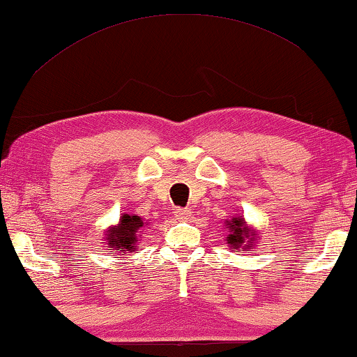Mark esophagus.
Returning <instances> with one entry per match:
<instances>
[{"label": "esophagus", "instance_id": "esophagus-1", "mask_svg": "<svg viewBox=\"0 0 357 357\" xmlns=\"http://www.w3.org/2000/svg\"><path fill=\"white\" fill-rule=\"evenodd\" d=\"M175 216H177L178 220L185 221V220H188L190 216H192V211H190L188 208H177V210H175Z\"/></svg>", "mask_w": 357, "mask_h": 357}]
</instances>
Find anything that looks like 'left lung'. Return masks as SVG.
<instances>
[{
    "instance_id": "8db88e82",
    "label": "left lung",
    "mask_w": 357,
    "mask_h": 357,
    "mask_svg": "<svg viewBox=\"0 0 357 357\" xmlns=\"http://www.w3.org/2000/svg\"><path fill=\"white\" fill-rule=\"evenodd\" d=\"M226 228H229V234L226 241L228 246L238 252L241 248L243 249H252L254 241H256V233L251 228H248L246 221L241 216H234L231 221H226Z\"/></svg>"
}]
</instances>
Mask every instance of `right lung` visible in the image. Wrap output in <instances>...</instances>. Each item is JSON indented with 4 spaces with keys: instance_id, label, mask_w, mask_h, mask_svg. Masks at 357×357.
Segmentation results:
<instances>
[{
    "instance_id": "obj_1",
    "label": "right lung",
    "mask_w": 357,
    "mask_h": 357,
    "mask_svg": "<svg viewBox=\"0 0 357 357\" xmlns=\"http://www.w3.org/2000/svg\"><path fill=\"white\" fill-rule=\"evenodd\" d=\"M144 226V220L137 215H124L119 218V225L113 226L106 233V244L113 248L116 252L123 251H136L137 238L141 234V228Z\"/></svg>"
}]
</instances>
